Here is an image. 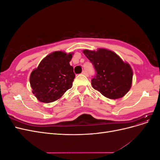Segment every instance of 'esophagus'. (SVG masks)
<instances>
[{
  "instance_id": "esophagus-1",
  "label": "esophagus",
  "mask_w": 160,
  "mask_h": 160,
  "mask_svg": "<svg viewBox=\"0 0 160 160\" xmlns=\"http://www.w3.org/2000/svg\"><path fill=\"white\" fill-rule=\"evenodd\" d=\"M82 74L84 75H85V76H88V72H87L86 71H82Z\"/></svg>"
}]
</instances>
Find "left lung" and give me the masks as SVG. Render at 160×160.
Here are the masks:
<instances>
[{
    "instance_id": "8db88e82",
    "label": "left lung",
    "mask_w": 160,
    "mask_h": 160,
    "mask_svg": "<svg viewBox=\"0 0 160 160\" xmlns=\"http://www.w3.org/2000/svg\"><path fill=\"white\" fill-rule=\"evenodd\" d=\"M84 55L94 65L97 74L92 79L93 88L111 99L123 98L132 88L133 70L127 62L112 51L99 48L85 49Z\"/></svg>"
}]
</instances>
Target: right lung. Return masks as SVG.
I'll list each match as a JSON object with an SVG mask.
<instances>
[{
  "instance_id": "obj_1",
  "label": "right lung",
  "mask_w": 160,
  "mask_h": 160,
  "mask_svg": "<svg viewBox=\"0 0 160 160\" xmlns=\"http://www.w3.org/2000/svg\"><path fill=\"white\" fill-rule=\"evenodd\" d=\"M73 52L58 51L50 53L40 62L30 75L32 93L42 103L59 99L71 89L75 75L70 65Z\"/></svg>"
}]
</instances>
